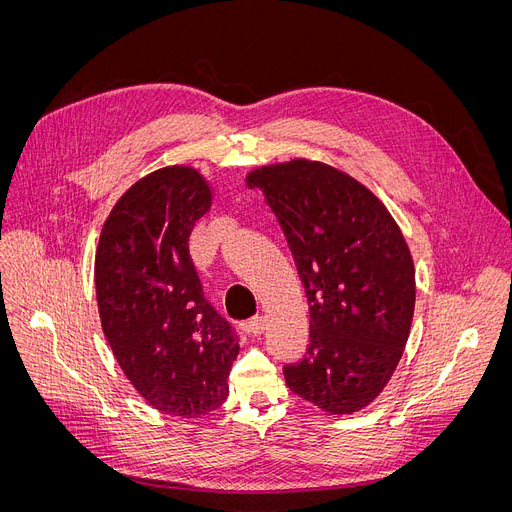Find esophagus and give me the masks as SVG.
Returning a JSON list of instances; mask_svg holds the SVG:
<instances>
[{"label":"esophagus","instance_id":"esophagus-1","mask_svg":"<svg viewBox=\"0 0 512 512\" xmlns=\"http://www.w3.org/2000/svg\"><path fill=\"white\" fill-rule=\"evenodd\" d=\"M263 327H265V318H263L261 314L251 316V318H249V322H247V331H249V333H253V335H259V333L263 331Z\"/></svg>","mask_w":512,"mask_h":512}]
</instances>
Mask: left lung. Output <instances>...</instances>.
Listing matches in <instances>:
<instances>
[{"mask_svg":"<svg viewBox=\"0 0 512 512\" xmlns=\"http://www.w3.org/2000/svg\"><path fill=\"white\" fill-rule=\"evenodd\" d=\"M280 222L310 310L306 355L288 388L331 414L374 400L402 357L414 314V263L386 206L351 175L296 159L249 173Z\"/></svg>","mask_w":512,"mask_h":512,"instance_id":"1","label":"left lung"}]
</instances>
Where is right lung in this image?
Returning <instances> with one entry per match:
<instances>
[{"label":"right lung","mask_w":512,"mask_h":512,"mask_svg":"<svg viewBox=\"0 0 512 512\" xmlns=\"http://www.w3.org/2000/svg\"><path fill=\"white\" fill-rule=\"evenodd\" d=\"M210 206L192 167L149 173L116 202L96 251L104 335L126 378L149 404L202 416L228 396L239 337L204 296L190 235Z\"/></svg>","instance_id":"add662e5"}]
</instances>
